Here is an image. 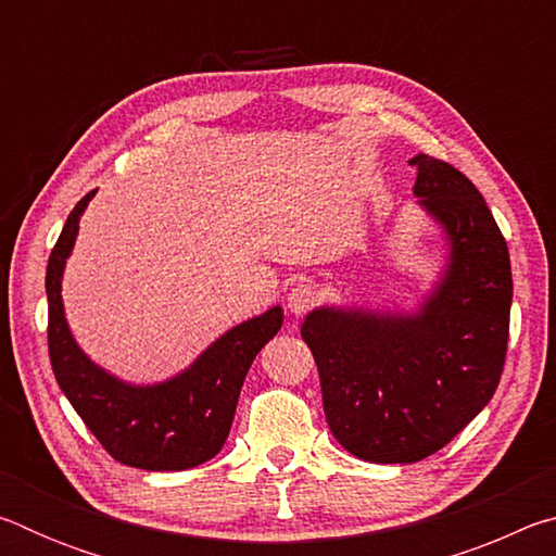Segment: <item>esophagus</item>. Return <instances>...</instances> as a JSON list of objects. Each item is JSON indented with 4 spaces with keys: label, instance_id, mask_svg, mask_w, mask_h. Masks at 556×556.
<instances>
[{
    "label": "esophagus",
    "instance_id": "obj_1",
    "mask_svg": "<svg viewBox=\"0 0 556 556\" xmlns=\"http://www.w3.org/2000/svg\"><path fill=\"white\" fill-rule=\"evenodd\" d=\"M314 304H316V289L312 285H296L287 296V308L294 316L306 314Z\"/></svg>",
    "mask_w": 556,
    "mask_h": 556
}]
</instances>
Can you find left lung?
Instances as JSON below:
<instances>
[{
  "instance_id": "left-lung-1",
  "label": "left lung",
  "mask_w": 556,
  "mask_h": 556,
  "mask_svg": "<svg viewBox=\"0 0 556 556\" xmlns=\"http://www.w3.org/2000/svg\"><path fill=\"white\" fill-rule=\"evenodd\" d=\"M414 195L448 244L414 314L318 306L301 324L333 437L370 464L437 454L495 394L510 331L513 271L483 195L441 159L417 154Z\"/></svg>"
}]
</instances>
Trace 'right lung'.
<instances>
[{
  "instance_id": "add662e5",
  "label": "right lung",
  "mask_w": 556,
  "mask_h": 556,
  "mask_svg": "<svg viewBox=\"0 0 556 556\" xmlns=\"http://www.w3.org/2000/svg\"><path fill=\"white\" fill-rule=\"evenodd\" d=\"M96 191L71 211L46 269L49 355L73 409L119 464L144 470H186L211 460L230 434L235 407L255 355L285 321L271 306L225 331L184 372L156 384H129L80 351L65 321L61 279L83 211Z\"/></svg>"
}]
</instances>
